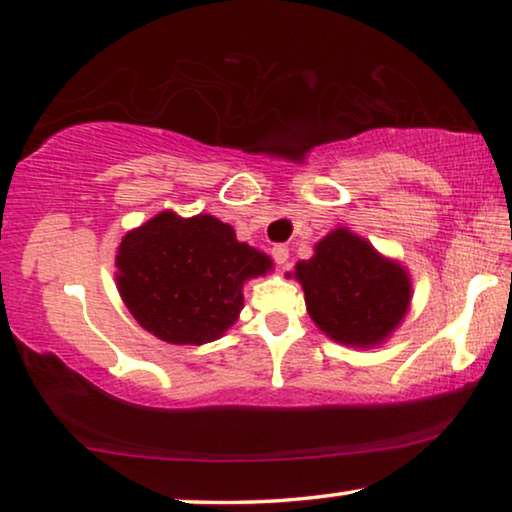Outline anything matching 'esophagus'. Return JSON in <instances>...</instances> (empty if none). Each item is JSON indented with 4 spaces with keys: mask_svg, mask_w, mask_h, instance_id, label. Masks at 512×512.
Masks as SVG:
<instances>
[{
    "mask_svg": "<svg viewBox=\"0 0 512 512\" xmlns=\"http://www.w3.org/2000/svg\"><path fill=\"white\" fill-rule=\"evenodd\" d=\"M271 255H273V259H276V264H287V259H289V248L287 246H276L271 250Z\"/></svg>",
    "mask_w": 512,
    "mask_h": 512,
    "instance_id": "obj_1",
    "label": "esophagus"
}]
</instances>
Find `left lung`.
I'll use <instances>...</instances> for the list:
<instances>
[{
  "instance_id": "obj_1",
  "label": "left lung",
  "mask_w": 512,
  "mask_h": 512,
  "mask_svg": "<svg viewBox=\"0 0 512 512\" xmlns=\"http://www.w3.org/2000/svg\"><path fill=\"white\" fill-rule=\"evenodd\" d=\"M294 278L312 322L340 345H381L409 310V273L345 227L324 236Z\"/></svg>"
}]
</instances>
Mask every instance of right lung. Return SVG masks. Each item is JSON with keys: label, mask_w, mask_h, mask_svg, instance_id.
Listing matches in <instances>:
<instances>
[{"label": "right lung", "mask_w": 512, "mask_h": 512, "mask_svg": "<svg viewBox=\"0 0 512 512\" xmlns=\"http://www.w3.org/2000/svg\"><path fill=\"white\" fill-rule=\"evenodd\" d=\"M117 287L137 324L170 345H204L239 319L246 280L271 257L236 241L232 225L163 211L119 243Z\"/></svg>", "instance_id": "add662e5"}]
</instances>
